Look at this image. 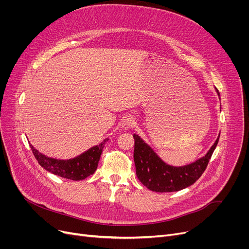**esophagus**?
<instances>
[{
	"label": "esophagus",
	"mask_w": 249,
	"mask_h": 249,
	"mask_svg": "<svg viewBox=\"0 0 249 249\" xmlns=\"http://www.w3.org/2000/svg\"><path fill=\"white\" fill-rule=\"evenodd\" d=\"M134 125H135V120H134V118L131 117V116L125 117L124 119H123V121H122V123H121L122 128L125 129V130H128L130 128H132Z\"/></svg>",
	"instance_id": "1"
}]
</instances>
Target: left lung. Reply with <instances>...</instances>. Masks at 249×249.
<instances>
[{"label": "left lung", "instance_id": "obj_1", "mask_svg": "<svg viewBox=\"0 0 249 249\" xmlns=\"http://www.w3.org/2000/svg\"><path fill=\"white\" fill-rule=\"evenodd\" d=\"M215 89L220 96L218 89ZM133 137V158L138 179L152 192L169 193L184 190L199 179L218 144L220 134L203 158L182 166L167 164L139 135L134 134Z\"/></svg>", "mask_w": 249, "mask_h": 249}]
</instances>
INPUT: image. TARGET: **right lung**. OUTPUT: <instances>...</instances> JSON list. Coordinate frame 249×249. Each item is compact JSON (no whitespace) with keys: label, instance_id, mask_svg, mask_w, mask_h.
<instances>
[{"label":"right lung","instance_id":"obj_1","mask_svg":"<svg viewBox=\"0 0 249 249\" xmlns=\"http://www.w3.org/2000/svg\"><path fill=\"white\" fill-rule=\"evenodd\" d=\"M109 139L106 138L99 145L90 147L82 154L70 160H56L39 152L32 144V152L40 164L47 172L58 177L72 180H82L93 175L98 167V163L103 152V148Z\"/></svg>","mask_w":249,"mask_h":249}]
</instances>
